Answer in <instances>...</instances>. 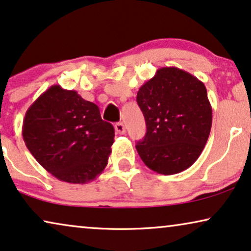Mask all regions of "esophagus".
<instances>
[{
  "instance_id": "esophagus-1",
  "label": "esophagus",
  "mask_w": 251,
  "mask_h": 251,
  "mask_svg": "<svg viewBox=\"0 0 251 251\" xmlns=\"http://www.w3.org/2000/svg\"><path fill=\"white\" fill-rule=\"evenodd\" d=\"M115 129L118 134H125L126 133V127L123 123H117L115 125Z\"/></svg>"
}]
</instances>
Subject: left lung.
Returning a JSON list of instances; mask_svg holds the SVG:
<instances>
[{
    "mask_svg": "<svg viewBox=\"0 0 251 251\" xmlns=\"http://www.w3.org/2000/svg\"><path fill=\"white\" fill-rule=\"evenodd\" d=\"M136 101L147 133L136 143L140 157L159 175H176L190 168L208 141L212 108L201 80L175 66L157 70L140 87Z\"/></svg>",
    "mask_w": 251,
    "mask_h": 251,
    "instance_id": "8db88e82",
    "label": "left lung"
}]
</instances>
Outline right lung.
<instances>
[{
    "instance_id": "1",
    "label": "right lung",
    "mask_w": 251,
    "mask_h": 251,
    "mask_svg": "<svg viewBox=\"0 0 251 251\" xmlns=\"http://www.w3.org/2000/svg\"><path fill=\"white\" fill-rule=\"evenodd\" d=\"M22 134L33 157L55 178L88 183L108 164L115 129L95 103L53 85L27 109Z\"/></svg>"
}]
</instances>
